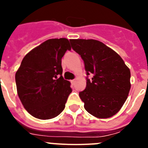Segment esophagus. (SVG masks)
<instances>
[{"instance_id": "esophagus-1", "label": "esophagus", "mask_w": 148, "mask_h": 148, "mask_svg": "<svg viewBox=\"0 0 148 148\" xmlns=\"http://www.w3.org/2000/svg\"><path fill=\"white\" fill-rule=\"evenodd\" d=\"M75 79H74V80H72V81H71L72 84H75Z\"/></svg>"}]
</instances>
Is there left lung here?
Instances as JSON below:
<instances>
[{"label": "left lung", "mask_w": 148, "mask_h": 148, "mask_svg": "<svg viewBox=\"0 0 148 148\" xmlns=\"http://www.w3.org/2000/svg\"><path fill=\"white\" fill-rule=\"evenodd\" d=\"M73 50L83 59L87 75L85 90L79 92L86 110L99 119L118 113L130 90V71L118 53L99 40L70 39Z\"/></svg>", "instance_id": "1"}]
</instances>
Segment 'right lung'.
<instances>
[{
  "label": "right lung",
  "mask_w": 148,
  "mask_h": 148,
  "mask_svg": "<svg viewBox=\"0 0 148 148\" xmlns=\"http://www.w3.org/2000/svg\"><path fill=\"white\" fill-rule=\"evenodd\" d=\"M71 47L66 38L46 40L27 53L15 73L17 92L35 118L50 119L64 110L72 92L62 76L61 58Z\"/></svg>",
  "instance_id": "right-lung-1"
}]
</instances>
